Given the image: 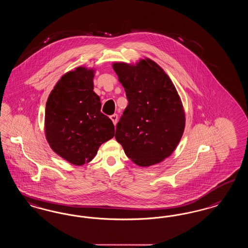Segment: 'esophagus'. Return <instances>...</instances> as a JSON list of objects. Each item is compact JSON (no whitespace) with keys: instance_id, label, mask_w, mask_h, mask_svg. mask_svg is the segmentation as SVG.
<instances>
[{"instance_id":"34e87169","label":"esophagus","mask_w":248,"mask_h":248,"mask_svg":"<svg viewBox=\"0 0 248 248\" xmlns=\"http://www.w3.org/2000/svg\"><path fill=\"white\" fill-rule=\"evenodd\" d=\"M110 119L112 121L113 124H114V125H116V124H117V120H118V115H117V114H112V115H110Z\"/></svg>"}]
</instances>
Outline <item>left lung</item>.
<instances>
[{
	"instance_id": "1",
	"label": "left lung",
	"mask_w": 248,
	"mask_h": 248,
	"mask_svg": "<svg viewBox=\"0 0 248 248\" xmlns=\"http://www.w3.org/2000/svg\"><path fill=\"white\" fill-rule=\"evenodd\" d=\"M112 67L128 100L115 139L137 165L159 163L173 152L185 130V112L176 89L151 60H142L137 65L115 62Z\"/></svg>"
}]
</instances>
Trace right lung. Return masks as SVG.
I'll use <instances>...</instances> for the list:
<instances>
[{
	"mask_svg": "<svg viewBox=\"0 0 248 248\" xmlns=\"http://www.w3.org/2000/svg\"><path fill=\"white\" fill-rule=\"evenodd\" d=\"M93 78L94 71L85 67L68 72L46 103L45 133L50 148L78 166L89 162L99 146L114 136L111 120L100 111Z\"/></svg>",
	"mask_w": 248,
	"mask_h": 248,
	"instance_id": "obj_1",
	"label": "right lung"
}]
</instances>
